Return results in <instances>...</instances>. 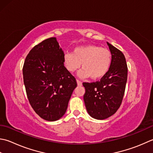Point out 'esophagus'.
Returning <instances> with one entry per match:
<instances>
[{"instance_id":"1","label":"esophagus","mask_w":153,"mask_h":153,"mask_svg":"<svg viewBox=\"0 0 153 153\" xmlns=\"http://www.w3.org/2000/svg\"><path fill=\"white\" fill-rule=\"evenodd\" d=\"M76 81H77V85H79V86H81V85H82V82H81V81H79V79H77Z\"/></svg>"}]
</instances>
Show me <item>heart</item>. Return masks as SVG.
<instances>
[{
    "instance_id": "b5f03b06",
    "label": "heart",
    "mask_w": 153,
    "mask_h": 153,
    "mask_svg": "<svg viewBox=\"0 0 153 153\" xmlns=\"http://www.w3.org/2000/svg\"><path fill=\"white\" fill-rule=\"evenodd\" d=\"M111 60L109 50L95 45L76 47L73 53H65L64 56V65L70 72H74L82 65L77 74L81 78H101L109 71Z\"/></svg>"
}]
</instances>
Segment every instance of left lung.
I'll return each mask as SVG.
<instances>
[{
	"label": "left lung",
	"mask_w": 153,
	"mask_h": 153,
	"mask_svg": "<svg viewBox=\"0 0 153 153\" xmlns=\"http://www.w3.org/2000/svg\"><path fill=\"white\" fill-rule=\"evenodd\" d=\"M111 53L109 71L100 81L83 83V95L89 115L96 119H105L113 115L120 107L127 80V65L123 53L107 42Z\"/></svg>",
	"instance_id": "obj_1"
}]
</instances>
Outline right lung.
<instances>
[{"label": "right lung", "mask_w": 153, "mask_h": 153, "mask_svg": "<svg viewBox=\"0 0 153 153\" xmlns=\"http://www.w3.org/2000/svg\"><path fill=\"white\" fill-rule=\"evenodd\" d=\"M64 56L56 38H48L30 51L22 69L30 104L48 121L58 120L65 114L77 87L76 78L64 66Z\"/></svg>", "instance_id": "add662e5"}]
</instances>
